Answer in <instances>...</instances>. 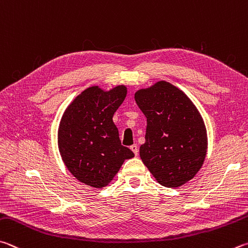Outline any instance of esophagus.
<instances>
[{
    "label": "esophagus",
    "mask_w": 248,
    "mask_h": 248,
    "mask_svg": "<svg viewBox=\"0 0 248 248\" xmlns=\"http://www.w3.org/2000/svg\"><path fill=\"white\" fill-rule=\"evenodd\" d=\"M130 150H131L134 153V155L138 156V154H139V147H138L137 144H133V145L130 146Z\"/></svg>",
    "instance_id": "obj_1"
}]
</instances>
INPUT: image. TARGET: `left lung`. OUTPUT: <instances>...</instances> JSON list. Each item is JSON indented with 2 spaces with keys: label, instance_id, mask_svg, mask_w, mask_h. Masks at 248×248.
Returning a JSON list of instances; mask_svg holds the SVG:
<instances>
[{
  "label": "left lung",
  "instance_id": "8db88e82",
  "mask_svg": "<svg viewBox=\"0 0 248 248\" xmlns=\"http://www.w3.org/2000/svg\"><path fill=\"white\" fill-rule=\"evenodd\" d=\"M147 120L140 157L157 182L178 187L190 181L204 164L207 131L199 109L181 90L158 81L134 94Z\"/></svg>",
  "mask_w": 248,
  "mask_h": 248
}]
</instances>
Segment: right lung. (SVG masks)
I'll use <instances>...</instances> for the list:
<instances>
[{
  "label": "right lung",
  "mask_w": 248,
  "mask_h": 248,
  "mask_svg": "<svg viewBox=\"0 0 248 248\" xmlns=\"http://www.w3.org/2000/svg\"><path fill=\"white\" fill-rule=\"evenodd\" d=\"M127 96V87L104 91L93 85L70 103L58 127V150L74 177L92 187H104L114 179L124 159L134 156L121 145L112 121Z\"/></svg>",
  "instance_id": "1"
}]
</instances>
